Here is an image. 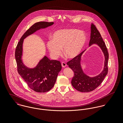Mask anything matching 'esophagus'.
<instances>
[{"label": "esophagus", "instance_id": "1", "mask_svg": "<svg viewBox=\"0 0 123 123\" xmlns=\"http://www.w3.org/2000/svg\"><path fill=\"white\" fill-rule=\"evenodd\" d=\"M62 67L64 68V67H66V66H67V64L65 62H62Z\"/></svg>", "mask_w": 123, "mask_h": 123}]
</instances>
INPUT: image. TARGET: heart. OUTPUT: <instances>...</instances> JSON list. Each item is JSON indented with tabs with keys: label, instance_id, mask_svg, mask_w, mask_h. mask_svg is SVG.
Masks as SVG:
<instances>
[{
	"label": "heart",
	"instance_id": "heart-1",
	"mask_svg": "<svg viewBox=\"0 0 123 123\" xmlns=\"http://www.w3.org/2000/svg\"><path fill=\"white\" fill-rule=\"evenodd\" d=\"M87 41V35L82 30L76 29H64L55 32L53 38L46 43L51 55L56 59L63 52L68 58L77 56L82 51Z\"/></svg>",
	"mask_w": 123,
	"mask_h": 123
}]
</instances>
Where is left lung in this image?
<instances>
[{"label":"left lung","instance_id":"1","mask_svg":"<svg viewBox=\"0 0 123 123\" xmlns=\"http://www.w3.org/2000/svg\"><path fill=\"white\" fill-rule=\"evenodd\" d=\"M93 44H96L100 47L105 56L104 69L99 75L94 77H90L84 73L81 67L80 61L81 56L85 50L67 63L69 67L74 71V76L71 82V85L80 92H88L96 89L102 82L108 72L107 63L109 54L107 49L100 33L96 26L92 24L89 46Z\"/></svg>","mask_w":123,"mask_h":123}]
</instances>
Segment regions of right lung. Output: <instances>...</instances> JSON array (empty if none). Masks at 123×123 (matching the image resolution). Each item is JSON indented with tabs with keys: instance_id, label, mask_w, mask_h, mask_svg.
I'll return each instance as SVG.
<instances>
[{
	"instance_id": "1",
	"label": "right lung",
	"mask_w": 123,
	"mask_h": 123,
	"mask_svg": "<svg viewBox=\"0 0 123 123\" xmlns=\"http://www.w3.org/2000/svg\"><path fill=\"white\" fill-rule=\"evenodd\" d=\"M53 24V22H39L34 24L21 37L16 49L15 58L18 72L29 87L37 92H46L53 88L58 73L62 70V65L60 61L50 60L45 56L35 68L30 69L26 67L22 60L23 43L27 36Z\"/></svg>"
}]
</instances>
